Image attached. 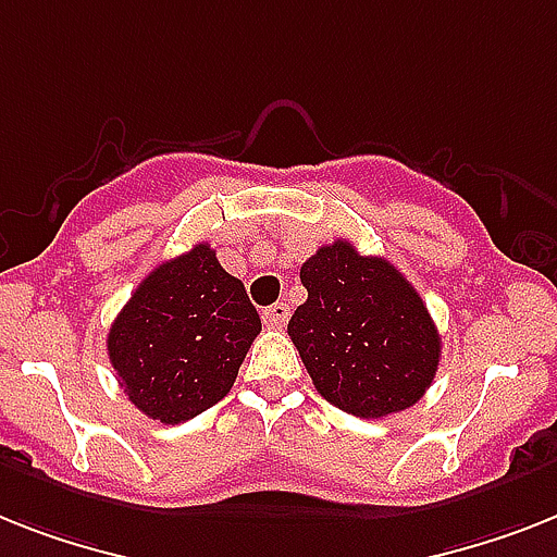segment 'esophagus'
Listing matches in <instances>:
<instances>
[{"mask_svg":"<svg viewBox=\"0 0 557 557\" xmlns=\"http://www.w3.org/2000/svg\"><path fill=\"white\" fill-rule=\"evenodd\" d=\"M261 319H264V324H268V327H282L284 321L289 319V307L284 305V301H278V305L264 307V312H261Z\"/></svg>","mask_w":557,"mask_h":557,"instance_id":"34e87169","label":"esophagus"}]
</instances>
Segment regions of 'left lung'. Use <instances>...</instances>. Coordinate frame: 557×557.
<instances>
[{"instance_id": "left-lung-1", "label": "left lung", "mask_w": 557, "mask_h": 557, "mask_svg": "<svg viewBox=\"0 0 557 557\" xmlns=\"http://www.w3.org/2000/svg\"><path fill=\"white\" fill-rule=\"evenodd\" d=\"M307 301L287 333L312 384L358 418L401 412L430 389L438 370L435 321L407 278L350 242H333L301 264Z\"/></svg>"}]
</instances>
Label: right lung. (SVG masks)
I'll use <instances>...</instances> for the list:
<instances>
[{
    "label": "right lung",
    "instance_id": "1",
    "mask_svg": "<svg viewBox=\"0 0 557 557\" xmlns=\"http://www.w3.org/2000/svg\"><path fill=\"white\" fill-rule=\"evenodd\" d=\"M261 333L245 284L210 245L162 261L136 287L108 333L119 384L147 418L182 424L230 393Z\"/></svg>",
    "mask_w": 557,
    "mask_h": 557
}]
</instances>
